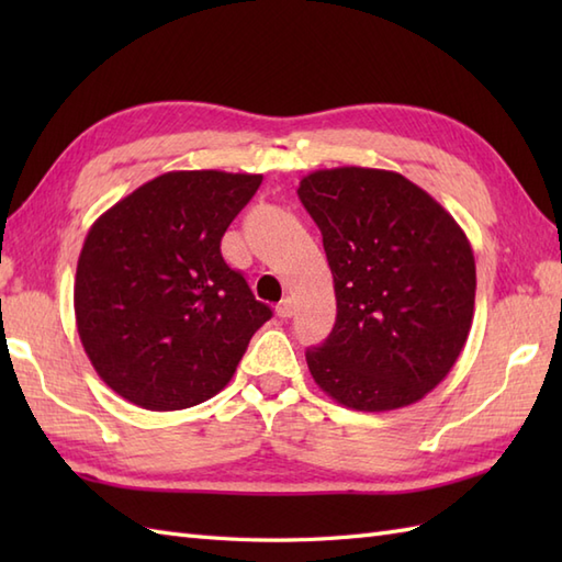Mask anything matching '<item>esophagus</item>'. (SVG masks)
Listing matches in <instances>:
<instances>
[{"label":"esophagus","instance_id":"esophagus-1","mask_svg":"<svg viewBox=\"0 0 562 562\" xmlns=\"http://www.w3.org/2000/svg\"><path fill=\"white\" fill-rule=\"evenodd\" d=\"M278 316H280L282 321L292 318V316H294V302H292V300H282V302L278 304Z\"/></svg>","mask_w":562,"mask_h":562}]
</instances>
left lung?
Instances as JSON below:
<instances>
[{
  "mask_svg": "<svg viewBox=\"0 0 562 562\" xmlns=\"http://www.w3.org/2000/svg\"><path fill=\"white\" fill-rule=\"evenodd\" d=\"M296 193L324 234L338 304L326 342L306 350L318 389L364 413L425 398L473 324L475 260L463 229L396 171L318 169Z\"/></svg>",
  "mask_w": 562,
  "mask_h": 562,
  "instance_id": "8db88e82",
  "label": "left lung"
}]
</instances>
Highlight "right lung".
<instances>
[{
	"mask_svg": "<svg viewBox=\"0 0 562 562\" xmlns=\"http://www.w3.org/2000/svg\"><path fill=\"white\" fill-rule=\"evenodd\" d=\"M260 173L169 171L117 200L83 238L75 316L83 352L117 396L183 411L229 384L272 316L222 258Z\"/></svg>",
	"mask_w": 562,
	"mask_h": 562,
	"instance_id": "add662e5",
	"label": "right lung"
}]
</instances>
